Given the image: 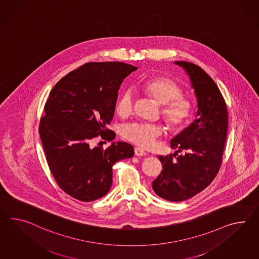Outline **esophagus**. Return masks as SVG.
<instances>
[{
	"mask_svg": "<svg viewBox=\"0 0 259 259\" xmlns=\"http://www.w3.org/2000/svg\"><path fill=\"white\" fill-rule=\"evenodd\" d=\"M146 153L145 151H143L142 149L140 148H135V155L137 156H145Z\"/></svg>",
	"mask_w": 259,
	"mask_h": 259,
	"instance_id": "esophagus-1",
	"label": "esophagus"
}]
</instances>
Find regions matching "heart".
<instances>
[{
	"label": "heart",
	"mask_w": 259,
	"mask_h": 259,
	"mask_svg": "<svg viewBox=\"0 0 259 259\" xmlns=\"http://www.w3.org/2000/svg\"><path fill=\"white\" fill-rule=\"evenodd\" d=\"M146 95L161 105L162 119L167 128L177 132L187 124L194 112L192 100L183 95L181 86L166 76H154L141 84ZM135 98L130 91L120 95L115 110L120 118H127L133 113ZM163 127L156 123H132L124 127L121 135L136 145L150 149L163 135Z\"/></svg>",
	"instance_id": "obj_1"
}]
</instances>
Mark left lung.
I'll use <instances>...</instances> for the list:
<instances>
[{
  "mask_svg": "<svg viewBox=\"0 0 259 259\" xmlns=\"http://www.w3.org/2000/svg\"><path fill=\"white\" fill-rule=\"evenodd\" d=\"M175 63L189 75L196 93L197 113L192 124L171 139L175 154L158 156L163 170L152 182V189L165 200L178 202L200 193L219 172L227 140L228 114L220 90L201 67L187 62Z\"/></svg>",
  "mask_w": 259,
  "mask_h": 259,
  "instance_id": "obj_1",
  "label": "left lung"
}]
</instances>
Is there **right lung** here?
Here are the masks:
<instances>
[{"mask_svg": "<svg viewBox=\"0 0 259 259\" xmlns=\"http://www.w3.org/2000/svg\"><path fill=\"white\" fill-rule=\"evenodd\" d=\"M138 69L131 64L88 63L61 78L51 90L39 123L47 162L59 187L80 201L106 196L112 184V165L134 156L126 142L107 149L92 148L100 137L113 140L107 129L113 119L118 91L123 79Z\"/></svg>", "mask_w": 259, "mask_h": 259, "instance_id": "obj_1", "label": "right lung"}]
</instances>
